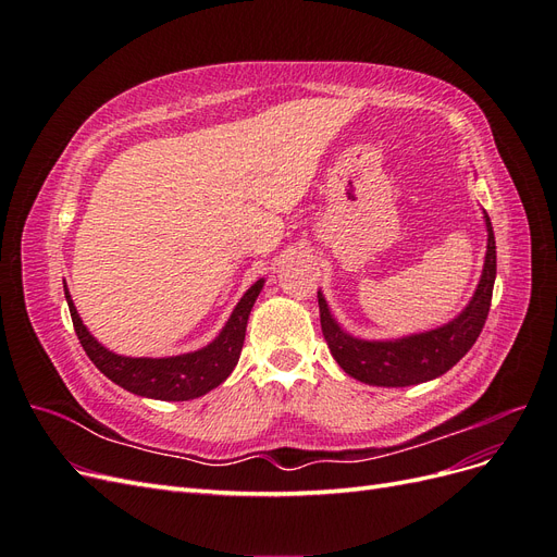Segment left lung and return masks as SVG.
Instances as JSON below:
<instances>
[{
	"mask_svg": "<svg viewBox=\"0 0 557 557\" xmlns=\"http://www.w3.org/2000/svg\"><path fill=\"white\" fill-rule=\"evenodd\" d=\"M487 230V250L483 262V274L476 285L467 309L453 318L450 323L420 332L411 336H401L393 342H367L350 336L332 318L325 297L318 293L320 307V327H323L327 348L339 362L344 372L369 385L383 387H404L425 383L446 374L448 369L460 362L465 352L476 344L479 334L485 325L487 311H491L493 285L497 274V250L491 218L483 211Z\"/></svg>",
	"mask_w": 557,
	"mask_h": 557,
	"instance_id": "left-lung-1",
	"label": "left lung"
}]
</instances>
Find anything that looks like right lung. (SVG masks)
<instances>
[{
    "label": "right lung",
    "instance_id": "add662e5",
    "mask_svg": "<svg viewBox=\"0 0 557 557\" xmlns=\"http://www.w3.org/2000/svg\"><path fill=\"white\" fill-rule=\"evenodd\" d=\"M262 285H264V278L250 285L246 295L239 299V305L234 307L223 332L218 334L209 346L199 348L195 352H183V356H174V358L115 356L113 350L99 344L88 332V327L83 325V320L74 307L66 285H64V297H66V305H70L72 323H74L78 342L99 372L134 395L164 399V401H185V399L207 395L215 385H221L232 374V369L237 367L242 348H244L248 315L252 305H256Z\"/></svg>",
    "mask_w": 557,
    "mask_h": 557
}]
</instances>
